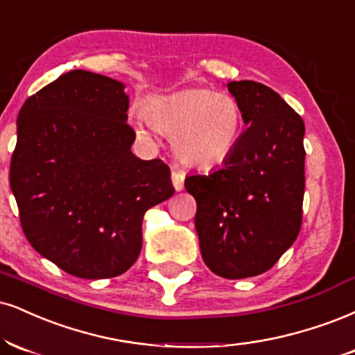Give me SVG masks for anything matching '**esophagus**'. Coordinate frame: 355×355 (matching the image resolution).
I'll return each instance as SVG.
<instances>
[{"mask_svg":"<svg viewBox=\"0 0 355 355\" xmlns=\"http://www.w3.org/2000/svg\"><path fill=\"white\" fill-rule=\"evenodd\" d=\"M183 182H185V173L180 172V170H173V172H172L173 189L177 190V191L183 190Z\"/></svg>","mask_w":355,"mask_h":355,"instance_id":"34e87169","label":"esophagus"}]
</instances>
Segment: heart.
I'll use <instances>...</instances> for the list:
<instances>
[{"label": "heart", "instance_id": "1", "mask_svg": "<svg viewBox=\"0 0 355 355\" xmlns=\"http://www.w3.org/2000/svg\"><path fill=\"white\" fill-rule=\"evenodd\" d=\"M150 125L173 135V150L195 166H211L232 155L243 134V109L234 97L208 89H187L145 105ZM142 127V122H137Z\"/></svg>", "mask_w": 355, "mask_h": 355}]
</instances>
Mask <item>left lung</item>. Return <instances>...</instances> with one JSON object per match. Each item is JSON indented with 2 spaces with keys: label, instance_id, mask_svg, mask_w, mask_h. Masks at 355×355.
Segmentation results:
<instances>
[{
  "label": "left lung",
  "instance_id": "1",
  "mask_svg": "<svg viewBox=\"0 0 355 355\" xmlns=\"http://www.w3.org/2000/svg\"><path fill=\"white\" fill-rule=\"evenodd\" d=\"M243 132L232 155L208 175H190L195 228L205 264L226 279L275 266L301 230L304 122L279 94L254 80H233Z\"/></svg>",
  "mask_w": 355,
  "mask_h": 355
}]
</instances>
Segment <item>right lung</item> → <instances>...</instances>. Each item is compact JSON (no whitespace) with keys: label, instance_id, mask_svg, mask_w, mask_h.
Here are the masks:
<instances>
[{"label":"right lung","instance_id":"obj_1","mask_svg":"<svg viewBox=\"0 0 355 355\" xmlns=\"http://www.w3.org/2000/svg\"><path fill=\"white\" fill-rule=\"evenodd\" d=\"M125 85L69 71L18 114L10 185L31 246L84 279L125 272L142 250L148 208L175 193L160 159L132 153Z\"/></svg>","mask_w":355,"mask_h":355}]
</instances>
